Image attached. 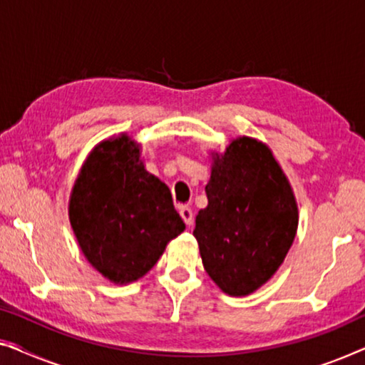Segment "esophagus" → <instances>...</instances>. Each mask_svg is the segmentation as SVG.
I'll list each match as a JSON object with an SVG mask.
<instances>
[{
    "mask_svg": "<svg viewBox=\"0 0 365 365\" xmlns=\"http://www.w3.org/2000/svg\"><path fill=\"white\" fill-rule=\"evenodd\" d=\"M180 216L185 221V225L192 226L193 225V211L188 208V206H180Z\"/></svg>",
    "mask_w": 365,
    "mask_h": 365,
    "instance_id": "esophagus-1",
    "label": "esophagus"
}]
</instances>
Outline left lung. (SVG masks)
<instances>
[{
    "label": "left lung",
    "mask_w": 365,
    "mask_h": 365,
    "mask_svg": "<svg viewBox=\"0 0 365 365\" xmlns=\"http://www.w3.org/2000/svg\"><path fill=\"white\" fill-rule=\"evenodd\" d=\"M208 206L195 220L203 267L222 292L244 297L272 279L298 227L295 195L272 150L237 138L213 154Z\"/></svg>",
    "instance_id": "1"
}]
</instances>
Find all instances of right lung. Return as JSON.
Instances as JSON below:
<instances>
[{"mask_svg": "<svg viewBox=\"0 0 365 365\" xmlns=\"http://www.w3.org/2000/svg\"><path fill=\"white\" fill-rule=\"evenodd\" d=\"M68 217L86 260L119 285L148 274L185 230L170 190L145 170L140 145L128 134L90 152L70 195Z\"/></svg>", "mask_w": 365, "mask_h": 365, "instance_id": "obj_1", "label": "right lung"}]
</instances>
